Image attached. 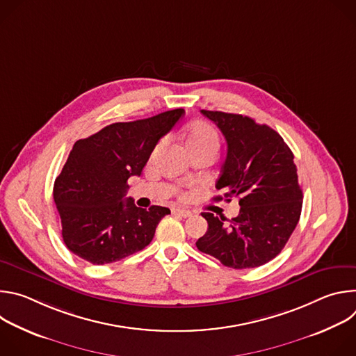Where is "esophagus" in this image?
I'll list each match as a JSON object with an SVG mask.
<instances>
[{
	"label": "esophagus",
	"mask_w": 356,
	"mask_h": 356,
	"mask_svg": "<svg viewBox=\"0 0 356 356\" xmlns=\"http://www.w3.org/2000/svg\"><path fill=\"white\" fill-rule=\"evenodd\" d=\"M172 213H173L175 216H180V217H183V218H188V217H191V211H190V210L180 209V207L173 209V210H172Z\"/></svg>",
	"instance_id": "34e87169"
}]
</instances>
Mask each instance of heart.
<instances>
[{"label": "heart", "instance_id": "1", "mask_svg": "<svg viewBox=\"0 0 356 356\" xmlns=\"http://www.w3.org/2000/svg\"><path fill=\"white\" fill-rule=\"evenodd\" d=\"M184 140L191 154L210 150L217 154L220 149V135L207 122H195L184 131Z\"/></svg>", "mask_w": 356, "mask_h": 356}]
</instances>
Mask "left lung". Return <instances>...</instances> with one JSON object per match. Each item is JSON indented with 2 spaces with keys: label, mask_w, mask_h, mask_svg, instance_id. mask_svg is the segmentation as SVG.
<instances>
[{
  "label": "left lung",
  "mask_w": 356,
  "mask_h": 356,
  "mask_svg": "<svg viewBox=\"0 0 356 356\" xmlns=\"http://www.w3.org/2000/svg\"><path fill=\"white\" fill-rule=\"evenodd\" d=\"M201 114L220 128L228 146L216 187L225 191L227 201L236 197L241 209L229 225L224 216L202 213L209 229L195 245L224 266L258 268L279 255L300 220L302 191L294 155L275 129L249 117L207 110Z\"/></svg>",
  "instance_id": "left-lung-1"
}]
</instances>
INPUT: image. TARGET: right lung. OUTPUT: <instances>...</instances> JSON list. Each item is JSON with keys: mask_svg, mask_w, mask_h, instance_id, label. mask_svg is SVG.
<instances>
[{"mask_svg": "<svg viewBox=\"0 0 356 356\" xmlns=\"http://www.w3.org/2000/svg\"><path fill=\"white\" fill-rule=\"evenodd\" d=\"M184 110L115 122L79 139L55 180L54 200L63 242L79 258L106 265L142 250L170 210L139 209L127 198L128 179L140 176L149 156Z\"/></svg>", "mask_w": 356, "mask_h": 356, "instance_id": "add662e5", "label": "right lung"}]
</instances>
